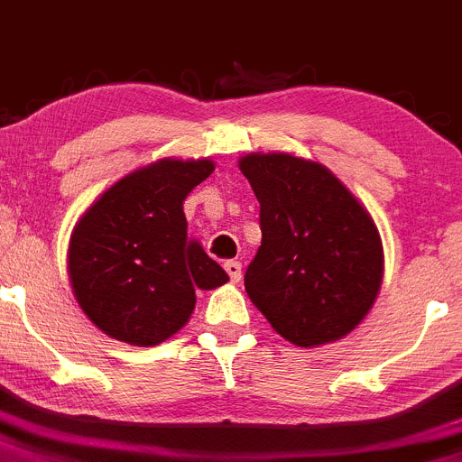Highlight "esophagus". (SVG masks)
Segmentation results:
<instances>
[{"mask_svg":"<svg viewBox=\"0 0 462 462\" xmlns=\"http://www.w3.org/2000/svg\"><path fill=\"white\" fill-rule=\"evenodd\" d=\"M225 271L229 273L231 282H240L242 278V264L237 263V260H226L225 263Z\"/></svg>","mask_w":462,"mask_h":462,"instance_id":"obj_1","label":"esophagus"}]
</instances>
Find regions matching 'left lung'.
I'll list each match as a JSON object with an SVG mask.
<instances>
[{
    "label": "left lung",
    "mask_w": 462,
    "mask_h": 462,
    "mask_svg": "<svg viewBox=\"0 0 462 462\" xmlns=\"http://www.w3.org/2000/svg\"><path fill=\"white\" fill-rule=\"evenodd\" d=\"M240 171L260 202L263 231L245 273L251 302L298 346L349 334L383 280V242L372 216L316 162L251 153Z\"/></svg>",
    "instance_id": "1"
}]
</instances>
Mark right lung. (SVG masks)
I'll list each match as a JSON object with an SVG mask.
<instances>
[{"label":"right lung","mask_w":462,"mask_h":462,"mask_svg":"<svg viewBox=\"0 0 462 462\" xmlns=\"http://www.w3.org/2000/svg\"><path fill=\"white\" fill-rule=\"evenodd\" d=\"M211 160H160L113 184L70 237L69 273L84 313L111 337L153 346L182 329L196 289L229 280L189 237L184 199Z\"/></svg>","instance_id":"add662e5"}]
</instances>
